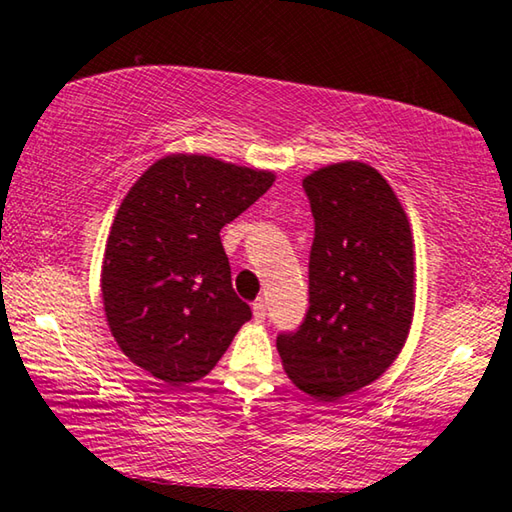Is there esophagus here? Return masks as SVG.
<instances>
[{"mask_svg":"<svg viewBox=\"0 0 512 512\" xmlns=\"http://www.w3.org/2000/svg\"><path fill=\"white\" fill-rule=\"evenodd\" d=\"M253 316H255V320H259V323L266 318V302L262 298H257L253 302Z\"/></svg>","mask_w":512,"mask_h":512,"instance_id":"34e87169","label":"esophagus"}]
</instances>
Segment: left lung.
<instances>
[{"instance_id": "obj_1", "label": "left lung", "mask_w": 512, "mask_h": 512, "mask_svg": "<svg viewBox=\"0 0 512 512\" xmlns=\"http://www.w3.org/2000/svg\"><path fill=\"white\" fill-rule=\"evenodd\" d=\"M314 214L309 309L277 334L282 366L320 402L368 386L400 354L413 318V237L391 185L363 162L302 180Z\"/></svg>"}]
</instances>
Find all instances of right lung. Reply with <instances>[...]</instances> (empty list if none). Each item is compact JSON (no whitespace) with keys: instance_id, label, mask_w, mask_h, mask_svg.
<instances>
[{"instance_id":"1","label":"right lung","mask_w":512,"mask_h":512,"mask_svg":"<svg viewBox=\"0 0 512 512\" xmlns=\"http://www.w3.org/2000/svg\"><path fill=\"white\" fill-rule=\"evenodd\" d=\"M275 176L207 155L151 164L119 205L101 291L121 352L171 386L198 381L253 311L232 289L221 228Z\"/></svg>"}]
</instances>
